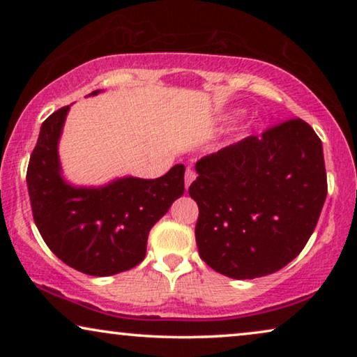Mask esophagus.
<instances>
[{"instance_id":"esophagus-1","label":"esophagus","mask_w":357,"mask_h":357,"mask_svg":"<svg viewBox=\"0 0 357 357\" xmlns=\"http://www.w3.org/2000/svg\"><path fill=\"white\" fill-rule=\"evenodd\" d=\"M195 177H197V174L192 169H187V172H185V188L190 187V183L193 182Z\"/></svg>"}]
</instances>
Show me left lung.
Masks as SVG:
<instances>
[{"label":"left lung","instance_id":"1","mask_svg":"<svg viewBox=\"0 0 357 357\" xmlns=\"http://www.w3.org/2000/svg\"><path fill=\"white\" fill-rule=\"evenodd\" d=\"M188 193L199 257L234 280L271 275L302 252L326 198L321 141L304 120L281 121L204 155Z\"/></svg>","mask_w":357,"mask_h":357}]
</instances>
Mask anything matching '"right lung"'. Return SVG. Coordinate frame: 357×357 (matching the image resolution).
I'll use <instances>...</instances> for the list:
<instances>
[{
  "instance_id": "right-lung-1",
  "label": "right lung",
  "mask_w": 357,
  "mask_h": 357,
  "mask_svg": "<svg viewBox=\"0 0 357 357\" xmlns=\"http://www.w3.org/2000/svg\"><path fill=\"white\" fill-rule=\"evenodd\" d=\"M68 112L70 105L61 107L43 121L29 160L33 221L68 266L91 276L131 270L144 260L151 227L183 195L185 165H174L159 178L121 177L100 187H76L63 177L58 155Z\"/></svg>"
}]
</instances>
